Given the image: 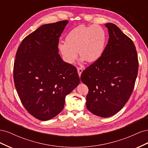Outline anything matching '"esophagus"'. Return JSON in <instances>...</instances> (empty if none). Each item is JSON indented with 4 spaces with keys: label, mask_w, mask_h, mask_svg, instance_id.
<instances>
[{
    "label": "esophagus",
    "mask_w": 148,
    "mask_h": 148,
    "mask_svg": "<svg viewBox=\"0 0 148 148\" xmlns=\"http://www.w3.org/2000/svg\"><path fill=\"white\" fill-rule=\"evenodd\" d=\"M77 71H78V75L80 77V76H81V75H82V73L83 72V69L82 68H79H79L77 69Z\"/></svg>",
    "instance_id": "obj_1"
}]
</instances>
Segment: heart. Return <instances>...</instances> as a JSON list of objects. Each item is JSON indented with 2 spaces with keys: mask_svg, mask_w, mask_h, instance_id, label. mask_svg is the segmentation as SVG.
I'll use <instances>...</instances> for the list:
<instances>
[{
  "mask_svg": "<svg viewBox=\"0 0 148 148\" xmlns=\"http://www.w3.org/2000/svg\"><path fill=\"white\" fill-rule=\"evenodd\" d=\"M106 42V33L99 25H80L71 29L60 42L58 49L64 60L73 64L77 57V51L82 60L97 61L102 55Z\"/></svg>",
  "mask_w": 148,
  "mask_h": 148,
  "instance_id": "heart-1",
  "label": "heart"
}]
</instances>
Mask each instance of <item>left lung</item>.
<instances>
[{"label":"left lung","mask_w":148,"mask_h":148,"mask_svg":"<svg viewBox=\"0 0 148 148\" xmlns=\"http://www.w3.org/2000/svg\"><path fill=\"white\" fill-rule=\"evenodd\" d=\"M109 39L101 57L82 74L88 87L86 107L101 117L117 114L128 101L138 75V60L132 40L113 23H106Z\"/></svg>","instance_id":"obj_1"}]
</instances>
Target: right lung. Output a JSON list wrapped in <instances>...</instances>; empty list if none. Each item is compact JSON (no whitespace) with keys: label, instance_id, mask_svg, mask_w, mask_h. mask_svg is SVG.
Returning a JSON list of instances; mask_svg holds the SVG:
<instances>
[{"label":"right lung","instance_id":"right-lung-1","mask_svg":"<svg viewBox=\"0 0 148 148\" xmlns=\"http://www.w3.org/2000/svg\"><path fill=\"white\" fill-rule=\"evenodd\" d=\"M68 20L42 25L18 49L13 80L22 104L38 120H49L63 110L65 96L79 83L75 66L63 61L59 38Z\"/></svg>","mask_w":148,"mask_h":148}]
</instances>
